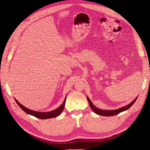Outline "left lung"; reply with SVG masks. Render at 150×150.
<instances>
[{
  "mask_svg": "<svg viewBox=\"0 0 150 150\" xmlns=\"http://www.w3.org/2000/svg\"><path fill=\"white\" fill-rule=\"evenodd\" d=\"M87 99H88V101H89V103L90 104V106L92 110L95 112L96 113L97 115H101V116H115V115H116L117 114H119V113H120L122 111H126L127 110H128V109L133 105V104L134 103V102L136 101V100H137V99H135L133 101L131 102L130 104H129L128 105H127L126 106H124V107H122L120 109H117V110H111V111H106V110H99V109L97 108L96 107H95L91 101L90 100L89 98L88 97H87Z\"/></svg>",
  "mask_w": 150,
  "mask_h": 150,
  "instance_id": "left-lung-1",
  "label": "left lung"
}]
</instances>
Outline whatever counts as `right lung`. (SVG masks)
<instances>
[{
	"mask_svg": "<svg viewBox=\"0 0 150 150\" xmlns=\"http://www.w3.org/2000/svg\"><path fill=\"white\" fill-rule=\"evenodd\" d=\"M15 100H16L17 104L19 105V106L22 109V110L24 111H25L26 113H28V114L33 115L36 117H38V118H40V119H48V118H52V117H55L61 114L62 111H63V110H64L66 99H65L64 103H62V104L59 108H58L57 109H56V110H54V111H50V112H38V111H34L33 110H29V109L26 108L24 106H22L21 104H20L16 100V99H15Z\"/></svg>",
	"mask_w": 150,
	"mask_h": 150,
	"instance_id": "1",
	"label": "right lung"
}]
</instances>
